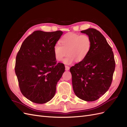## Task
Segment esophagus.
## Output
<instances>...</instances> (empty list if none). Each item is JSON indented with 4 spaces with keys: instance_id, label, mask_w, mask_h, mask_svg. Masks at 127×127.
Wrapping results in <instances>:
<instances>
[{
    "instance_id": "1",
    "label": "esophagus",
    "mask_w": 127,
    "mask_h": 127,
    "mask_svg": "<svg viewBox=\"0 0 127 127\" xmlns=\"http://www.w3.org/2000/svg\"><path fill=\"white\" fill-rule=\"evenodd\" d=\"M69 67L68 66H65V69H66V70H69Z\"/></svg>"
}]
</instances>
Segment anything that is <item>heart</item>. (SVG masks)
<instances>
[{"label": "heart", "mask_w": 127, "mask_h": 127, "mask_svg": "<svg viewBox=\"0 0 127 127\" xmlns=\"http://www.w3.org/2000/svg\"><path fill=\"white\" fill-rule=\"evenodd\" d=\"M61 44L56 43L53 47L56 59L61 61L64 57V63L71 64L76 60L80 62L86 58L90 52L92 41L91 37L86 34H76L69 32L62 37Z\"/></svg>", "instance_id": "1"}]
</instances>
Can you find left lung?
<instances>
[{
    "label": "left lung",
    "instance_id": "left-lung-1",
    "mask_svg": "<svg viewBox=\"0 0 127 127\" xmlns=\"http://www.w3.org/2000/svg\"><path fill=\"white\" fill-rule=\"evenodd\" d=\"M92 41L84 60L70 69L74 93L86 101L97 100L108 91L116 67L112 49L102 33L95 29L82 31Z\"/></svg>",
    "mask_w": 127,
    "mask_h": 127
}]
</instances>
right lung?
Wrapping results in <instances>:
<instances>
[{
	"instance_id": "1",
	"label": "right lung",
	"mask_w": 127,
	"mask_h": 127,
	"mask_svg": "<svg viewBox=\"0 0 127 127\" xmlns=\"http://www.w3.org/2000/svg\"><path fill=\"white\" fill-rule=\"evenodd\" d=\"M63 34L61 31H36L26 38L17 53L15 71L19 87L32 102L45 103L55 95L65 67L57 63L53 47Z\"/></svg>"
}]
</instances>
